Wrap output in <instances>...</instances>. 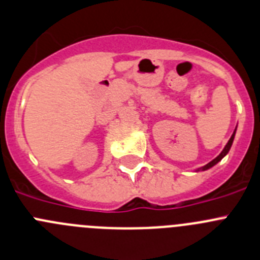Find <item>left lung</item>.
I'll use <instances>...</instances> for the list:
<instances>
[{
	"label": "left lung",
	"mask_w": 260,
	"mask_h": 260,
	"mask_svg": "<svg viewBox=\"0 0 260 260\" xmlns=\"http://www.w3.org/2000/svg\"><path fill=\"white\" fill-rule=\"evenodd\" d=\"M235 133H236V129H235V132L232 133V136H231V138H230V141L227 142V145H225L224 146V149H223V151L220 152L219 155H218L217 157H215V159H213L212 161H210V163H208L207 166H204L203 167V171H207V169H209V168H212L213 166H215V164L218 163V161H219V160H222L223 157L225 156V155L229 154V151H230V149H231V146H232V142H234V138H235Z\"/></svg>",
	"instance_id": "obj_1"
}]
</instances>
